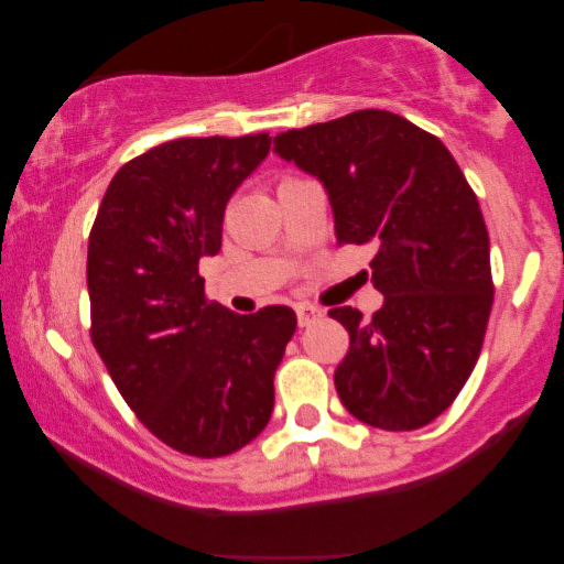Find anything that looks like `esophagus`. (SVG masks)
I'll use <instances>...</instances> for the list:
<instances>
[{"mask_svg":"<svg viewBox=\"0 0 564 564\" xmlns=\"http://www.w3.org/2000/svg\"><path fill=\"white\" fill-rule=\"evenodd\" d=\"M323 315L321 307H313V304H296V323L300 326H310V323H315Z\"/></svg>","mask_w":564,"mask_h":564,"instance_id":"1","label":"esophagus"}]
</instances>
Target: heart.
Instances as JSON below:
<instances>
[{"instance_id": "b5f03b06", "label": "heart", "mask_w": 564, "mask_h": 564, "mask_svg": "<svg viewBox=\"0 0 564 564\" xmlns=\"http://www.w3.org/2000/svg\"><path fill=\"white\" fill-rule=\"evenodd\" d=\"M283 183H286V180H283Z\"/></svg>"}]
</instances>
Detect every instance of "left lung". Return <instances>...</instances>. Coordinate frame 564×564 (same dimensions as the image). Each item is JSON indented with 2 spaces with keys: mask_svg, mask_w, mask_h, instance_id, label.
I'll return each mask as SVG.
<instances>
[{
  "mask_svg": "<svg viewBox=\"0 0 564 564\" xmlns=\"http://www.w3.org/2000/svg\"><path fill=\"white\" fill-rule=\"evenodd\" d=\"M273 151L318 177L339 243H371L384 304L328 310L349 332L334 373L364 424L408 432L448 408L480 358L494 307L488 228L464 172L435 134L368 108L289 129Z\"/></svg>",
  "mask_w": 564,
  "mask_h": 564,
  "instance_id": "left-lung-1",
  "label": "left lung"
}]
</instances>
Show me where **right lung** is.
Segmentation results:
<instances>
[{
  "label": "right lung",
  "mask_w": 564,
  "mask_h": 564,
  "mask_svg": "<svg viewBox=\"0 0 564 564\" xmlns=\"http://www.w3.org/2000/svg\"><path fill=\"white\" fill-rule=\"evenodd\" d=\"M268 151L264 132L151 148L116 172L89 232L93 345L140 422L187 456H228L260 435L296 332L291 307L236 315L206 300L198 275Z\"/></svg>",
  "instance_id": "add662e5"
}]
</instances>
